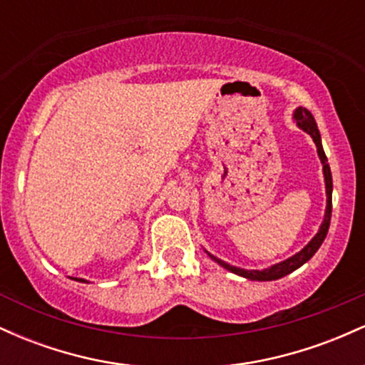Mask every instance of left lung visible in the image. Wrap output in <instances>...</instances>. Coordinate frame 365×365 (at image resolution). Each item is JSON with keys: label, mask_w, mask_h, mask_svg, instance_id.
Instances as JSON below:
<instances>
[{"label": "left lung", "mask_w": 365, "mask_h": 365, "mask_svg": "<svg viewBox=\"0 0 365 365\" xmlns=\"http://www.w3.org/2000/svg\"><path fill=\"white\" fill-rule=\"evenodd\" d=\"M293 118H295L299 128H302L304 132H307L309 135L312 137L314 144H316V148H317V154H319V159L322 163V173H324V183H326L324 220H322V223L319 226V232L316 233V237H314L312 240L309 242V244L305 245L302 250H300V252H297L295 255H292V257H288L287 261L278 262V264H274V266L266 267V269H261V271L259 269H242V267L232 266V264L221 261V259H217L212 254L207 252L209 257H211L212 261H216L220 266H223L225 269L232 271V273H235L238 276H244V278H247V279H252V282H273V279H279V278H283V276L293 273L295 269H299L302 264L307 262L309 259H311L312 255L317 252V249H319L322 242H324V238H326V235H328V230H329L331 207H333V204H331V199H333V180H331V170L328 165V158H326L324 149H322V144H321V133H319V130H317L316 120H314L311 111L305 110V108H297L295 113H293Z\"/></svg>", "instance_id": "obj_1"}]
</instances>
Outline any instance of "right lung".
<instances>
[{"instance_id":"add662e5","label":"right lung","mask_w":365,"mask_h":365,"mask_svg":"<svg viewBox=\"0 0 365 365\" xmlns=\"http://www.w3.org/2000/svg\"><path fill=\"white\" fill-rule=\"evenodd\" d=\"M72 279H75V282H82V283H87L86 279H82V278H72Z\"/></svg>"}]
</instances>
